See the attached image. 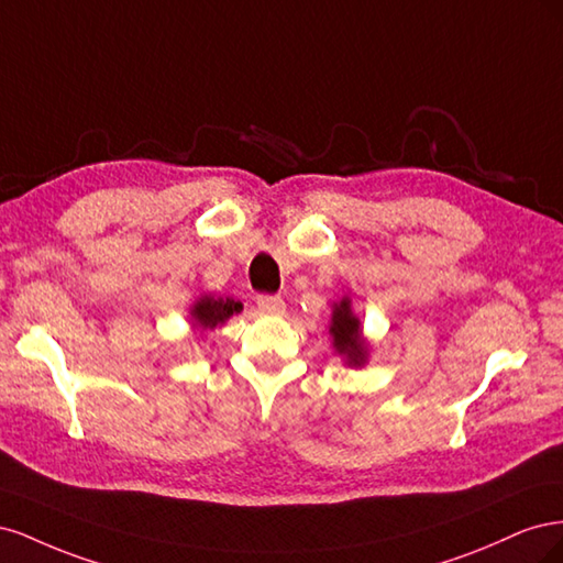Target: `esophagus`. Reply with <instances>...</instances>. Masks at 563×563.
I'll use <instances>...</instances> for the list:
<instances>
[{
  "instance_id": "34e87169",
  "label": "esophagus",
  "mask_w": 563,
  "mask_h": 563,
  "mask_svg": "<svg viewBox=\"0 0 563 563\" xmlns=\"http://www.w3.org/2000/svg\"><path fill=\"white\" fill-rule=\"evenodd\" d=\"M255 302H258V310L265 312V314H284V310H286L282 296L263 294V296H258V300H255Z\"/></svg>"
}]
</instances>
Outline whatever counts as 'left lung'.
Masks as SVG:
<instances>
[{"label": "left lung", "mask_w": 563, "mask_h": 563, "mask_svg": "<svg viewBox=\"0 0 563 563\" xmlns=\"http://www.w3.org/2000/svg\"><path fill=\"white\" fill-rule=\"evenodd\" d=\"M335 352L343 356L347 366H364L368 360V343L362 335V321L352 312V300L345 296L333 302L331 327Z\"/></svg>", "instance_id": "obj_1"}]
</instances>
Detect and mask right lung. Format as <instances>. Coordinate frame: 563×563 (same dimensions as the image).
<instances>
[{
    "label": "right lung",
    "mask_w": 563,
    "mask_h": 563,
    "mask_svg": "<svg viewBox=\"0 0 563 563\" xmlns=\"http://www.w3.org/2000/svg\"><path fill=\"white\" fill-rule=\"evenodd\" d=\"M244 310V305L234 298H216L211 294H203L199 300L190 308L192 323L201 331H211L220 323H225L230 317L240 314Z\"/></svg>",
    "instance_id": "right-lung-1"
}]
</instances>
